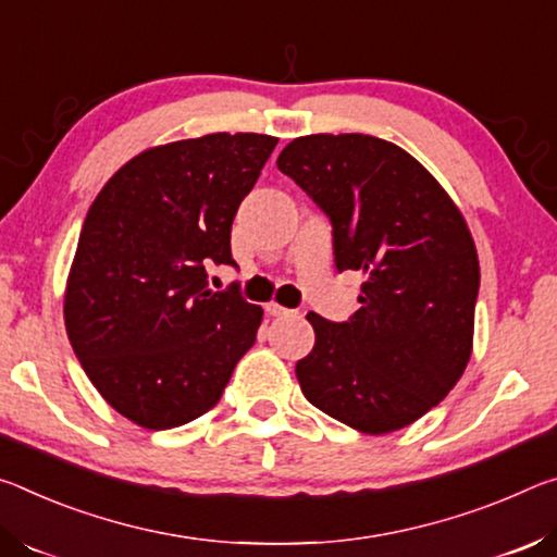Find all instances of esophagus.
<instances>
[{
    "label": "esophagus",
    "instance_id": "1",
    "mask_svg": "<svg viewBox=\"0 0 557 557\" xmlns=\"http://www.w3.org/2000/svg\"><path fill=\"white\" fill-rule=\"evenodd\" d=\"M267 311L269 315H276V318H286V315H294V311H288V308L278 306L276 300H271V304H267Z\"/></svg>",
    "mask_w": 557,
    "mask_h": 557
}]
</instances>
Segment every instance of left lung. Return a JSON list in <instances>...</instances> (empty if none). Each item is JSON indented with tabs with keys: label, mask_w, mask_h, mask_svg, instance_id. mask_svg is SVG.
Instances as JSON below:
<instances>
[{
	"label": "left lung",
	"mask_w": 557,
	"mask_h": 557,
	"mask_svg": "<svg viewBox=\"0 0 557 557\" xmlns=\"http://www.w3.org/2000/svg\"><path fill=\"white\" fill-rule=\"evenodd\" d=\"M276 165L331 219L338 271L364 276L350 321L306 315L315 345L296 364L300 389L362 434L403 430L471 358L479 257L467 219L430 170L372 135H306Z\"/></svg>",
	"instance_id": "obj_1"
}]
</instances>
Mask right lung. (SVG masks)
Returning a JSON list of instances; mask_svg holds the SVG:
<instances>
[{
  "label": "right lung",
  "mask_w": 557,
  "mask_h": 557,
  "mask_svg": "<svg viewBox=\"0 0 557 557\" xmlns=\"http://www.w3.org/2000/svg\"><path fill=\"white\" fill-rule=\"evenodd\" d=\"M276 143L212 133L158 145L127 160L88 209L63 321L100 397L145 430L209 412L257 341L261 306L207 288V267H236L232 222Z\"/></svg>",
  "instance_id": "obj_1"
}]
</instances>
